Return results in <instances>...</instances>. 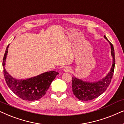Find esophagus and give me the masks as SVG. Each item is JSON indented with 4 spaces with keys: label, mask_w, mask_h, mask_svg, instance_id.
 Instances as JSON below:
<instances>
[{
    "label": "esophagus",
    "mask_w": 124,
    "mask_h": 124,
    "mask_svg": "<svg viewBox=\"0 0 124 124\" xmlns=\"http://www.w3.org/2000/svg\"><path fill=\"white\" fill-rule=\"evenodd\" d=\"M64 70L65 71V72H68V71L70 70V68H69V67H66L64 68Z\"/></svg>",
    "instance_id": "1"
}]
</instances>
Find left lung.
Masks as SVG:
<instances>
[{"instance_id":"8db88e82","label":"left lung","mask_w":124,"mask_h":124,"mask_svg":"<svg viewBox=\"0 0 124 124\" xmlns=\"http://www.w3.org/2000/svg\"><path fill=\"white\" fill-rule=\"evenodd\" d=\"M104 37L111 45V55L113 57V63L111 70L104 78L98 82H86L75 77H72L73 93L76 97L80 101H87L98 98L106 90L111 82L115 65V51L112 44L108 40L105 35Z\"/></svg>"}]
</instances>
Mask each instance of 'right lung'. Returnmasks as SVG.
<instances>
[{
  "label": "right lung",
  "instance_id": "obj_1",
  "mask_svg": "<svg viewBox=\"0 0 124 124\" xmlns=\"http://www.w3.org/2000/svg\"><path fill=\"white\" fill-rule=\"evenodd\" d=\"M9 45L7 47L3 61V73L8 86L14 94L23 100L33 101L40 99L46 94L52 81L59 73L50 71L26 79H17L12 77L5 69Z\"/></svg>",
  "mask_w": 124,
  "mask_h": 124
}]
</instances>
